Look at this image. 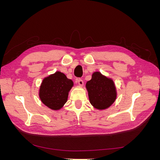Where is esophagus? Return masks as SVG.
<instances>
[{
  "label": "esophagus",
  "instance_id": "34e87169",
  "mask_svg": "<svg viewBox=\"0 0 160 160\" xmlns=\"http://www.w3.org/2000/svg\"><path fill=\"white\" fill-rule=\"evenodd\" d=\"M83 81L81 79H78V84L80 85V86H83Z\"/></svg>",
  "mask_w": 160,
  "mask_h": 160
}]
</instances>
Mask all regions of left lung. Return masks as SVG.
Masks as SVG:
<instances>
[{
    "label": "left lung",
    "instance_id": "left-lung-1",
    "mask_svg": "<svg viewBox=\"0 0 160 160\" xmlns=\"http://www.w3.org/2000/svg\"><path fill=\"white\" fill-rule=\"evenodd\" d=\"M86 89L91 104L99 110L109 108L117 98L113 81L98 71L94 72L91 79L87 82Z\"/></svg>",
    "mask_w": 160,
    "mask_h": 160
}]
</instances>
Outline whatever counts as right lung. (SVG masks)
Listing matches in <instances>:
<instances>
[{
    "label": "right lung",
    "mask_w": 160,
    "mask_h": 160,
    "mask_svg": "<svg viewBox=\"0 0 160 160\" xmlns=\"http://www.w3.org/2000/svg\"><path fill=\"white\" fill-rule=\"evenodd\" d=\"M73 82L60 71L43 79L39 89L42 103L52 110L61 109L68 99Z\"/></svg>",
    "instance_id": "right-lung-1"
}]
</instances>
